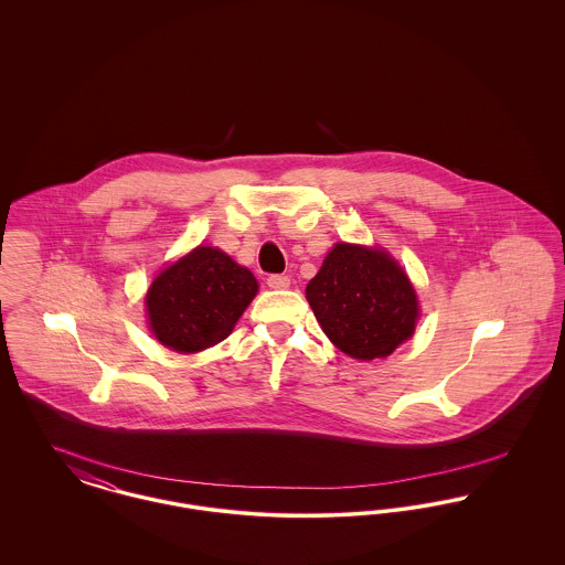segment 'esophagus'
<instances>
[{
  "instance_id": "obj_1",
  "label": "esophagus",
  "mask_w": 565,
  "mask_h": 565,
  "mask_svg": "<svg viewBox=\"0 0 565 565\" xmlns=\"http://www.w3.org/2000/svg\"><path fill=\"white\" fill-rule=\"evenodd\" d=\"M267 284L273 290H286V288H290V277L288 275H269Z\"/></svg>"
}]
</instances>
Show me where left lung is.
Listing matches in <instances>:
<instances>
[{"label":"left lung","instance_id":"left-lung-1","mask_svg":"<svg viewBox=\"0 0 565 565\" xmlns=\"http://www.w3.org/2000/svg\"><path fill=\"white\" fill-rule=\"evenodd\" d=\"M307 300L326 337L355 360L390 355L419 318L406 273L385 252L348 243L326 256Z\"/></svg>","mask_w":565,"mask_h":565}]
</instances>
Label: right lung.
Wrapping results in <instances>:
<instances>
[{
  "label": "right lung",
  "mask_w": 565,
  "mask_h": 565,
  "mask_svg": "<svg viewBox=\"0 0 565 565\" xmlns=\"http://www.w3.org/2000/svg\"><path fill=\"white\" fill-rule=\"evenodd\" d=\"M258 281L215 247H196L152 281L146 307L154 337L171 350L192 353L224 341Z\"/></svg>",
  "instance_id": "add662e5"
}]
</instances>
